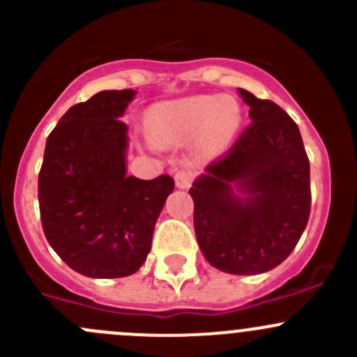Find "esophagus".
<instances>
[{
    "label": "esophagus",
    "mask_w": 357,
    "mask_h": 357,
    "mask_svg": "<svg viewBox=\"0 0 357 357\" xmlns=\"http://www.w3.org/2000/svg\"><path fill=\"white\" fill-rule=\"evenodd\" d=\"M174 181L178 188H188L193 183V172L188 171V169H181L174 174Z\"/></svg>",
    "instance_id": "1"
}]
</instances>
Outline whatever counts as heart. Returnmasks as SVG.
<instances>
[{
    "label": "heart",
    "instance_id": "obj_1",
    "mask_svg": "<svg viewBox=\"0 0 357 357\" xmlns=\"http://www.w3.org/2000/svg\"><path fill=\"white\" fill-rule=\"evenodd\" d=\"M149 132L157 143H178L197 136L204 149H222L240 126V107L231 98L188 96L152 107Z\"/></svg>",
    "mask_w": 357,
    "mask_h": 357
}]
</instances>
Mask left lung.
Listing matches in <instances>:
<instances>
[{"instance_id": "8db88e82", "label": "left lung", "mask_w": 357, "mask_h": 357, "mask_svg": "<svg viewBox=\"0 0 357 357\" xmlns=\"http://www.w3.org/2000/svg\"><path fill=\"white\" fill-rule=\"evenodd\" d=\"M250 124L231 149L205 167L193 188V225L202 254L231 275L282 264L311 212L309 158L294 119L271 100L238 89ZM231 184L248 193L236 197Z\"/></svg>"}]
</instances>
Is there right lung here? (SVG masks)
Here are the masks:
<instances>
[{
  "mask_svg": "<svg viewBox=\"0 0 357 357\" xmlns=\"http://www.w3.org/2000/svg\"><path fill=\"white\" fill-rule=\"evenodd\" d=\"M132 89L100 91L70 107L46 139L38 179L43 231L63 262L89 278L138 271L174 179L126 174Z\"/></svg>",
  "mask_w": 357,
  "mask_h": 357,
  "instance_id": "obj_1",
  "label": "right lung"
}]
</instances>
